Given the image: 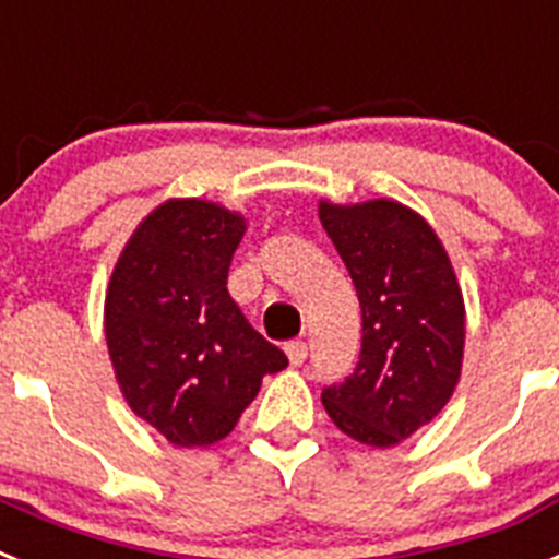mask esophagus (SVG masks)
Returning a JSON list of instances; mask_svg holds the SVG:
<instances>
[{
	"label": "esophagus",
	"mask_w": 559,
	"mask_h": 559,
	"mask_svg": "<svg viewBox=\"0 0 559 559\" xmlns=\"http://www.w3.org/2000/svg\"><path fill=\"white\" fill-rule=\"evenodd\" d=\"M285 355H288L290 367H302L305 358H308V344L302 338L290 341L288 347H285Z\"/></svg>",
	"instance_id": "esophagus-1"
}]
</instances>
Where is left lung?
Masks as SVG:
<instances>
[{"instance_id": "left-lung-1", "label": "left lung", "mask_w": 559, "mask_h": 559, "mask_svg": "<svg viewBox=\"0 0 559 559\" xmlns=\"http://www.w3.org/2000/svg\"><path fill=\"white\" fill-rule=\"evenodd\" d=\"M319 221L353 276L364 319L358 367L324 389V412L360 445L392 448L445 408L462 374L456 271L431 224L400 201H319Z\"/></svg>"}]
</instances>
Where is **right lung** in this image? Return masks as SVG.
Masks as SVG:
<instances>
[{
  "mask_svg": "<svg viewBox=\"0 0 559 559\" xmlns=\"http://www.w3.org/2000/svg\"><path fill=\"white\" fill-rule=\"evenodd\" d=\"M246 218L167 199L128 237L106 290V344L131 412L179 448L229 437L265 374L288 367L226 290Z\"/></svg>",
  "mask_w": 559,
  "mask_h": 559,
  "instance_id": "right-lung-1",
  "label": "right lung"
}]
</instances>
